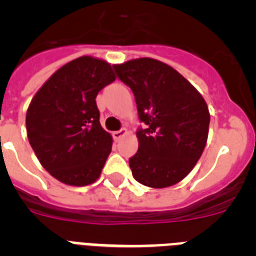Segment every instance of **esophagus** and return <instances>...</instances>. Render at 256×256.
I'll list each match as a JSON object with an SVG mask.
<instances>
[{
	"label": "esophagus",
	"mask_w": 256,
	"mask_h": 256,
	"mask_svg": "<svg viewBox=\"0 0 256 256\" xmlns=\"http://www.w3.org/2000/svg\"><path fill=\"white\" fill-rule=\"evenodd\" d=\"M126 133H128V130H126V128H122V130H116V132L112 133V137H114L115 141H119V140H120L122 137H124Z\"/></svg>",
	"instance_id": "1"
}]
</instances>
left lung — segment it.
<instances>
[{"label":"left lung","instance_id":"8db88e82","mask_svg":"<svg viewBox=\"0 0 256 256\" xmlns=\"http://www.w3.org/2000/svg\"><path fill=\"white\" fill-rule=\"evenodd\" d=\"M114 69L134 94L138 151L130 159L133 178L144 186L165 188L194 169L209 134L204 97L177 70L151 58H133Z\"/></svg>","mask_w":256,"mask_h":256}]
</instances>
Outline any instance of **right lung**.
<instances>
[{"instance_id":"1","label":"right lung","mask_w":256,"mask_h":256,"mask_svg":"<svg viewBox=\"0 0 256 256\" xmlns=\"http://www.w3.org/2000/svg\"><path fill=\"white\" fill-rule=\"evenodd\" d=\"M108 61L80 56L52 74L29 104L26 126L40 165L69 186L100 177L112 137L100 124L97 94L115 80Z\"/></svg>"}]
</instances>
